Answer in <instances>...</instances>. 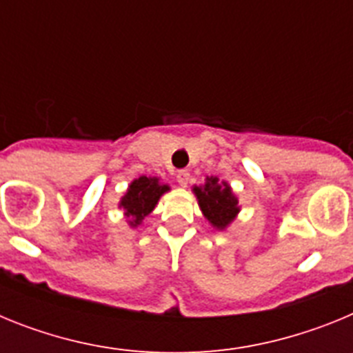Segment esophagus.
<instances>
[{
	"mask_svg": "<svg viewBox=\"0 0 353 353\" xmlns=\"http://www.w3.org/2000/svg\"><path fill=\"white\" fill-rule=\"evenodd\" d=\"M189 179H191V173H189L187 170H180L179 173H176V180H179L180 185H187Z\"/></svg>",
	"mask_w": 353,
	"mask_h": 353,
	"instance_id": "obj_1",
	"label": "esophagus"
}]
</instances>
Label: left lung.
<instances>
[{
  "instance_id": "1",
  "label": "left lung",
  "mask_w": 353,
  "mask_h": 353,
  "mask_svg": "<svg viewBox=\"0 0 353 353\" xmlns=\"http://www.w3.org/2000/svg\"><path fill=\"white\" fill-rule=\"evenodd\" d=\"M194 194L205 217L219 230L226 228L239 214V199L232 194L226 182L221 183L215 176L207 179L205 185L194 187Z\"/></svg>"
}]
</instances>
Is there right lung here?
<instances>
[{
	"label": "right lung",
	"mask_w": 353,
	"mask_h": 353,
	"mask_svg": "<svg viewBox=\"0 0 353 353\" xmlns=\"http://www.w3.org/2000/svg\"><path fill=\"white\" fill-rule=\"evenodd\" d=\"M170 187L166 183H161L159 179H148V176H139L129 185L127 194L121 198L120 207H123L125 215L130 219V224L141 223L150 212L154 210L159 198L168 191Z\"/></svg>",
	"instance_id": "obj_1"
}]
</instances>
